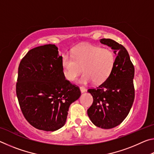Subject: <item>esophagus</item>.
Wrapping results in <instances>:
<instances>
[{
  "label": "esophagus",
  "mask_w": 154,
  "mask_h": 154,
  "mask_svg": "<svg viewBox=\"0 0 154 154\" xmlns=\"http://www.w3.org/2000/svg\"><path fill=\"white\" fill-rule=\"evenodd\" d=\"M79 89H80V91L82 93H84L85 91H86V90H85V88L84 87H80Z\"/></svg>",
  "instance_id": "1"
}]
</instances>
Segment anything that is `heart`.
<instances>
[{
	"label": "heart",
	"instance_id": "obj_1",
	"mask_svg": "<svg viewBox=\"0 0 154 154\" xmlns=\"http://www.w3.org/2000/svg\"><path fill=\"white\" fill-rule=\"evenodd\" d=\"M116 62V56L110 48H102L90 44L76 47L72 56L63 55L62 65L66 79L73 82L83 71L79 82L101 83L110 75Z\"/></svg>",
	"mask_w": 154,
	"mask_h": 154
}]
</instances>
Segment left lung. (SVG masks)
I'll return each instance as SVG.
<instances>
[{"label":"left lung","instance_id":"1","mask_svg":"<svg viewBox=\"0 0 154 154\" xmlns=\"http://www.w3.org/2000/svg\"><path fill=\"white\" fill-rule=\"evenodd\" d=\"M100 42L113 49L116 62L105 82L88 90L94 99L88 116L96 126L110 129L124 120L133 104L134 68L123 45L110 38H102Z\"/></svg>","mask_w":154,"mask_h":154}]
</instances>
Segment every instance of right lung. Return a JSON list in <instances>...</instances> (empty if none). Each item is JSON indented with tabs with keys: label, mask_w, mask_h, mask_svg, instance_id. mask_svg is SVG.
Masks as SVG:
<instances>
[{
	"label": "right lung",
	"mask_w": 154,
	"mask_h": 154,
	"mask_svg": "<svg viewBox=\"0 0 154 154\" xmlns=\"http://www.w3.org/2000/svg\"><path fill=\"white\" fill-rule=\"evenodd\" d=\"M62 58L55 45L33 48L20 62L16 94L29 124L44 131L64 126L70 105L79 99V88L65 78Z\"/></svg>",
	"instance_id": "add662e5"
}]
</instances>
